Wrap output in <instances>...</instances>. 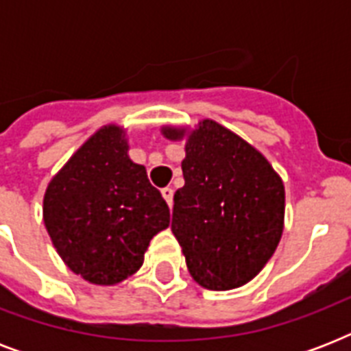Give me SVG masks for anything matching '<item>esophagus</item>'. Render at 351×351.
<instances>
[{
    "label": "esophagus",
    "mask_w": 351,
    "mask_h": 351,
    "mask_svg": "<svg viewBox=\"0 0 351 351\" xmlns=\"http://www.w3.org/2000/svg\"><path fill=\"white\" fill-rule=\"evenodd\" d=\"M173 195H175V189H173V187H164V189H162V197L165 198V202L169 204V208L173 206Z\"/></svg>",
    "instance_id": "34e87169"
}]
</instances>
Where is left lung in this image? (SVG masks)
Wrapping results in <instances>:
<instances>
[{
  "instance_id": "1",
  "label": "left lung",
  "mask_w": 351,
  "mask_h": 351,
  "mask_svg": "<svg viewBox=\"0 0 351 351\" xmlns=\"http://www.w3.org/2000/svg\"><path fill=\"white\" fill-rule=\"evenodd\" d=\"M186 140L184 187L175 193L171 231L202 288L226 291L255 278L284 231V184L266 156L215 120L195 129L164 125Z\"/></svg>"
}]
</instances>
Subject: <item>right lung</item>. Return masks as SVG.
Returning <instances> with one entry per match:
<instances>
[{
	"mask_svg": "<svg viewBox=\"0 0 351 351\" xmlns=\"http://www.w3.org/2000/svg\"><path fill=\"white\" fill-rule=\"evenodd\" d=\"M43 222L71 271L114 286L142 267L151 239L169 226V208L129 158L125 129L109 123L52 176Z\"/></svg>",
	"mask_w": 351,
	"mask_h": 351,
	"instance_id": "right-lung-1",
	"label": "right lung"
}]
</instances>
